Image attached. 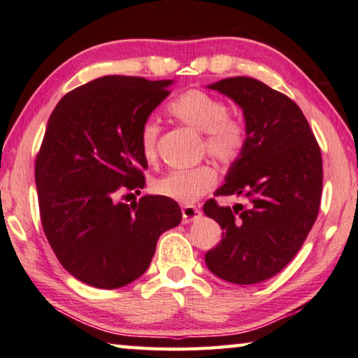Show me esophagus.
<instances>
[{
    "mask_svg": "<svg viewBox=\"0 0 358 358\" xmlns=\"http://www.w3.org/2000/svg\"><path fill=\"white\" fill-rule=\"evenodd\" d=\"M181 215H183V224H189L191 221L196 220V217L201 216V211H199L196 207H183L181 208Z\"/></svg>",
    "mask_w": 358,
    "mask_h": 358,
    "instance_id": "1",
    "label": "esophagus"
}]
</instances>
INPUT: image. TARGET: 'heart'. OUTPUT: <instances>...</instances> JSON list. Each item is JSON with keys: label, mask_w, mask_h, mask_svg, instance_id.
<instances>
[{"label": "heart", "mask_w": 358, "mask_h": 358, "mask_svg": "<svg viewBox=\"0 0 358 358\" xmlns=\"http://www.w3.org/2000/svg\"><path fill=\"white\" fill-rule=\"evenodd\" d=\"M169 112L185 124L203 132V150L220 164L238 159L246 143V129L241 121L230 117L221 99L202 90H189L178 96ZM159 124L147 120L141 128V150L145 159L153 161L157 153ZM216 183V173L208 166L172 171L156 180L155 192L178 203H194Z\"/></svg>", "instance_id": "1"}]
</instances>
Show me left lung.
Instances as JSON below:
<instances>
[{"label":"left lung","instance_id":"8db88e82","mask_svg":"<svg viewBox=\"0 0 358 358\" xmlns=\"http://www.w3.org/2000/svg\"><path fill=\"white\" fill-rule=\"evenodd\" d=\"M237 102L245 115L246 143L215 196H241L248 207L203 213L220 224L222 240L205 254L213 275L234 284H257L286 266L316 222L322 196V156L295 102L251 77L208 85Z\"/></svg>","mask_w":358,"mask_h":358}]
</instances>
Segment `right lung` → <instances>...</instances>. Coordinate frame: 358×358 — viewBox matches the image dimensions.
<instances>
[{
    "label": "right lung",
    "mask_w": 358,
    "mask_h": 358,
    "mask_svg": "<svg viewBox=\"0 0 358 358\" xmlns=\"http://www.w3.org/2000/svg\"><path fill=\"white\" fill-rule=\"evenodd\" d=\"M171 85L106 76L72 90L48 118L34 167L42 227L59 264L93 287H123L142 276L157 238L181 221L167 197L118 201L145 186L141 128Z\"/></svg>",
    "instance_id": "obj_1"
}]
</instances>
